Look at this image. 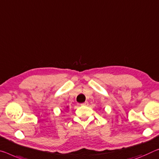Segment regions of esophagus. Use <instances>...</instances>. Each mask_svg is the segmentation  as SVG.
Listing matches in <instances>:
<instances>
[{"label": "esophagus", "mask_w": 159, "mask_h": 159, "mask_svg": "<svg viewBox=\"0 0 159 159\" xmlns=\"http://www.w3.org/2000/svg\"><path fill=\"white\" fill-rule=\"evenodd\" d=\"M81 105H85V106H87L88 105H89V102H88L87 101H85V102H83V103H81V104H80Z\"/></svg>", "instance_id": "1"}]
</instances>
